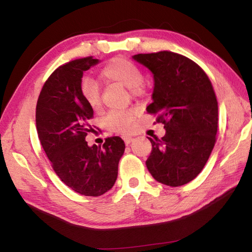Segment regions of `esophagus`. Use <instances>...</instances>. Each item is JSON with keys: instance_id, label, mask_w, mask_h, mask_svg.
<instances>
[{"instance_id": "1", "label": "esophagus", "mask_w": 252, "mask_h": 252, "mask_svg": "<svg viewBox=\"0 0 252 252\" xmlns=\"http://www.w3.org/2000/svg\"><path fill=\"white\" fill-rule=\"evenodd\" d=\"M123 140H125V142H126V144L127 146V144H130L131 142H133V138H132V136H123Z\"/></svg>"}]
</instances>
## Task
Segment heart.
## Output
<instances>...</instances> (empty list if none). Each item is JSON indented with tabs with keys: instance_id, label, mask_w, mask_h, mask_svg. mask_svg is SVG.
<instances>
[{
	"instance_id": "obj_1",
	"label": "heart",
	"mask_w": 252,
	"mask_h": 252,
	"mask_svg": "<svg viewBox=\"0 0 252 252\" xmlns=\"http://www.w3.org/2000/svg\"><path fill=\"white\" fill-rule=\"evenodd\" d=\"M101 74L109 82H116L127 88L133 95L142 94L143 74L140 67L126 59H116L108 63L101 71ZM80 92L83 100L90 109L99 110L101 106L100 87L91 76H84L80 83ZM135 111L112 110L104 118L106 129L120 133H127L133 127Z\"/></svg>"
}]
</instances>
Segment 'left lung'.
<instances>
[{
    "label": "left lung",
    "mask_w": 252,
    "mask_h": 252,
    "mask_svg": "<svg viewBox=\"0 0 252 252\" xmlns=\"http://www.w3.org/2000/svg\"><path fill=\"white\" fill-rule=\"evenodd\" d=\"M153 76L149 113H159L163 138L152 144L147 168L158 182L179 187L202 171L216 143L218 102L210 80L198 64L181 54L161 51L132 57Z\"/></svg>",
    "instance_id": "1"
}]
</instances>
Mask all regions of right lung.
<instances>
[{
  "label": "right lung",
  "mask_w": 252,
  "mask_h": 252,
  "mask_svg": "<svg viewBox=\"0 0 252 252\" xmlns=\"http://www.w3.org/2000/svg\"><path fill=\"white\" fill-rule=\"evenodd\" d=\"M100 61L91 57L58 67L46 80L36 103L35 123L40 142L59 178L80 194L99 197L114 186L125 142L119 136L103 146H88L93 110L83 100V74Z\"/></svg>",
  "instance_id": "right-lung-1"
}]
</instances>
